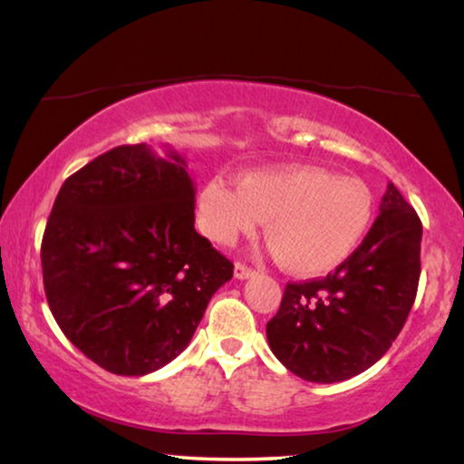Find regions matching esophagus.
<instances>
[{"label": "esophagus", "mask_w": 464, "mask_h": 464, "mask_svg": "<svg viewBox=\"0 0 464 464\" xmlns=\"http://www.w3.org/2000/svg\"><path fill=\"white\" fill-rule=\"evenodd\" d=\"M255 274H257V272H255V270H253V267H248V266H245V264H240V261H238V264H237V266H234V276H237L238 280H246V278H253V276H255Z\"/></svg>", "instance_id": "34e87169"}]
</instances>
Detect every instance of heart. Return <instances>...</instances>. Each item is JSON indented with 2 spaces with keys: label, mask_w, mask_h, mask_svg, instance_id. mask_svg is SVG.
I'll return each mask as SVG.
<instances>
[{
  "label": "heart",
  "mask_w": 464,
  "mask_h": 464,
  "mask_svg": "<svg viewBox=\"0 0 464 464\" xmlns=\"http://www.w3.org/2000/svg\"><path fill=\"white\" fill-rule=\"evenodd\" d=\"M377 216V197L360 178L314 165L246 171L238 188L213 176L197 197L200 232L230 246L266 221V240L285 270L318 276L358 251Z\"/></svg>",
  "instance_id": "heart-1"
}]
</instances>
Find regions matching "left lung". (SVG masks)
<instances>
[{
    "label": "left lung",
    "instance_id": "8db88e82",
    "mask_svg": "<svg viewBox=\"0 0 464 464\" xmlns=\"http://www.w3.org/2000/svg\"><path fill=\"white\" fill-rule=\"evenodd\" d=\"M364 243L320 280L291 282L266 334L297 377L339 382L379 362L411 314L420 276L422 224L387 186Z\"/></svg>",
    "mask_w": 464,
    "mask_h": 464
}]
</instances>
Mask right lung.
Returning <instances> with one entry per match:
<instances>
[{
	"mask_svg": "<svg viewBox=\"0 0 464 464\" xmlns=\"http://www.w3.org/2000/svg\"><path fill=\"white\" fill-rule=\"evenodd\" d=\"M186 159L117 146L66 179L42 243L44 286L66 339L104 371L144 377L190 343L234 266L194 230Z\"/></svg>",
	"mask_w": 464,
	"mask_h": 464,
	"instance_id": "obj_1",
	"label": "right lung"
}]
</instances>
